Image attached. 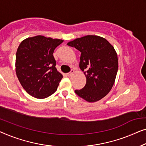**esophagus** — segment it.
Instances as JSON below:
<instances>
[{
	"label": "esophagus",
	"instance_id": "1",
	"mask_svg": "<svg viewBox=\"0 0 146 146\" xmlns=\"http://www.w3.org/2000/svg\"><path fill=\"white\" fill-rule=\"evenodd\" d=\"M74 73H75V71L73 70V69H72V70H71L70 72L68 73V76H69V77H71V76H72L73 75Z\"/></svg>",
	"mask_w": 146,
	"mask_h": 146
}]
</instances>
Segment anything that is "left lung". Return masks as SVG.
<instances>
[{"mask_svg": "<svg viewBox=\"0 0 146 146\" xmlns=\"http://www.w3.org/2000/svg\"><path fill=\"white\" fill-rule=\"evenodd\" d=\"M81 52L79 67L84 71L86 85L75 93L89 102L98 101L112 89L118 68L117 53L105 38L87 36L67 43Z\"/></svg>", "mask_w": 146, "mask_h": 146, "instance_id": "8db88e82", "label": "left lung"}]
</instances>
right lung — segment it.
Here are the masks:
<instances>
[{
  "instance_id": "obj_1",
  "label": "right lung",
  "mask_w": 146,
  "mask_h": 146,
  "mask_svg": "<svg viewBox=\"0 0 146 146\" xmlns=\"http://www.w3.org/2000/svg\"><path fill=\"white\" fill-rule=\"evenodd\" d=\"M63 42L38 35L25 39L18 46L16 75L24 89L33 97L45 98L57 91L63 75L55 68L53 53Z\"/></svg>"
}]
</instances>
